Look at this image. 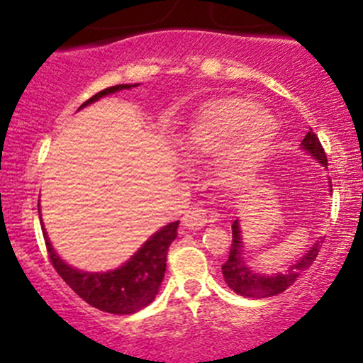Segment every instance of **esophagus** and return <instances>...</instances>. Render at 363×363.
Wrapping results in <instances>:
<instances>
[{
	"label": "esophagus",
	"mask_w": 363,
	"mask_h": 363,
	"mask_svg": "<svg viewBox=\"0 0 363 363\" xmlns=\"http://www.w3.org/2000/svg\"><path fill=\"white\" fill-rule=\"evenodd\" d=\"M209 216H207V211L202 206H191L182 216V225L188 228H202L207 223Z\"/></svg>",
	"instance_id": "1"
}]
</instances>
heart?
<instances>
[{
    "label": "heart",
    "instance_id": "1",
    "mask_svg": "<svg viewBox=\"0 0 363 363\" xmlns=\"http://www.w3.org/2000/svg\"><path fill=\"white\" fill-rule=\"evenodd\" d=\"M279 135V122L255 103L223 99L211 103L195 118L181 142L188 160L221 157V177L228 184H245L255 177L260 163Z\"/></svg>",
    "mask_w": 363,
    "mask_h": 363
}]
</instances>
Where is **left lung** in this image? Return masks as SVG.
Here are the masks:
<instances>
[{
	"instance_id": "obj_1",
	"label": "left lung",
	"mask_w": 363,
	"mask_h": 363,
	"mask_svg": "<svg viewBox=\"0 0 363 363\" xmlns=\"http://www.w3.org/2000/svg\"><path fill=\"white\" fill-rule=\"evenodd\" d=\"M301 149L305 152L311 154L318 163H321L323 167H328V160H326V154L323 150L321 142H319L318 136L311 131L305 135L303 142H301ZM330 191H332V182H330ZM245 246H242V238H241V227H239V220H234L232 223V245H230V253H228V259L225 260V264L221 266V273H223L225 284L234 291L235 294H241L245 298H271L277 296V294L284 293L287 287L293 286L298 280V277L307 271L312 266V262L318 257L319 248H321V242H314L311 246L307 253H305L301 259H298L296 262L291 264L289 269L286 273H273V275H266V273H255L252 267L248 266V262L245 260Z\"/></svg>"
}]
</instances>
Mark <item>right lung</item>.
<instances>
[{"instance_id":"add662e5","label":"right lung","mask_w":363,"mask_h":363,"mask_svg":"<svg viewBox=\"0 0 363 363\" xmlns=\"http://www.w3.org/2000/svg\"><path fill=\"white\" fill-rule=\"evenodd\" d=\"M133 86H138V84H117V86L104 88L103 92L84 101L79 110L96 103L101 97L121 92V90H129ZM38 218H40V209H38ZM40 225L51 264L58 271V275L65 280L67 286L77 296L83 298L88 305L103 312L122 315L135 314L140 308L147 307L154 301L164 279V271H167L168 248H170L172 241L177 238L179 221H172V223L161 227L140 246L138 252L131 255V259L125 260L122 266L111 271H103V273L81 271L77 267L69 266L52 248L42 221Z\"/></svg>"}]
</instances>
